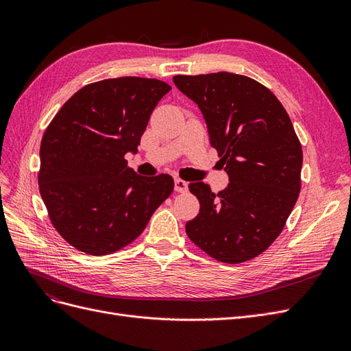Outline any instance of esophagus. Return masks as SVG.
Returning <instances> with one entry per match:
<instances>
[{
    "label": "esophagus",
    "instance_id": "obj_1",
    "mask_svg": "<svg viewBox=\"0 0 351 351\" xmlns=\"http://www.w3.org/2000/svg\"><path fill=\"white\" fill-rule=\"evenodd\" d=\"M174 189H176V192H178V193H184L187 190V183L182 178H176L174 180Z\"/></svg>",
    "mask_w": 351,
    "mask_h": 351
}]
</instances>
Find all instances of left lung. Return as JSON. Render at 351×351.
<instances>
[{"label": "left lung", "mask_w": 351, "mask_h": 351, "mask_svg": "<svg viewBox=\"0 0 351 351\" xmlns=\"http://www.w3.org/2000/svg\"><path fill=\"white\" fill-rule=\"evenodd\" d=\"M173 82L204 114L230 178L218 193L189 184L200 209L187 236L219 262L256 258L281 234L300 193L303 152L290 117L268 88L241 74H178Z\"/></svg>", "instance_id": "8db88e82"}]
</instances>
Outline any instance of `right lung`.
<instances>
[{
    "instance_id": "obj_1",
    "label": "right lung",
    "mask_w": 351,
    "mask_h": 351,
    "mask_svg": "<svg viewBox=\"0 0 351 351\" xmlns=\"http://www.w3.org/2000/svg\"><path fill=\"white\" fill-rule=\"evenodd\" d=\"M169 90L156 79L95 82L74 93L47 127L39 192L52 226L73 247L92 256L125 247L173 193L171 176H137L124 159L137 152L152 111Z\"/></svg>"
}]
</instances>
